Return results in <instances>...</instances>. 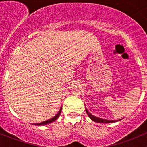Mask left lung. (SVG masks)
<instances>
[{
	"mask_svg": "<svg viewBox=\"0 0 147 147\" xmlns=\"http://www.w3.org/2000/svg\"><path fill=\"white\" fill-rule=\"evenodd\" d=\"M86 112H87V115L89 116V117L90 118L92 121H96V122H99V123H112V122H115V121H114V120H107V119H102V118H100V117H95L94 116V115H92L91 113H90V112L87 111V109H86Z\"/></svg>",
	"mask_w": 147,
	"mask_h": 147,
	"instance_id": "8db88e82",
	"label": "left lung"
}]
</instances>
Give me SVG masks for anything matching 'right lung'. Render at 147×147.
<instances>
[{
  "mask_svg": "<svg viewBox=\"0 0 147 147\" xmlns=\"http://www.w3.org/2000/svg\"><path fill=\"white\" fill-rule=\"evenodd\" d=\"M60 112H61V111L60 110V112H59L58 113H57V115H56L54 117L52 118V119H48V120H46V121H42V122H41V123H38V124H35V125H39V126L40 125H45V124H50V123H52V122H53V121H55V120L59 117V116H60Z\"/></svg>",
  "mask_w": 147,
  "mask_h": 147,
  "instance_id": "right-lung-1",
  "label": "right lung"
}]
</instances>
